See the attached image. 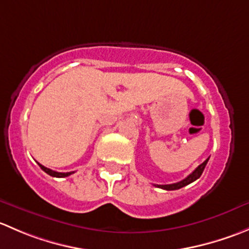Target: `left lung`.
<instances>
[{
    "label": "left lung",
    "instance_id": "8db88e82",
    "mask_svg": "<svg viewBox=\"0 0 249 249\" xmlns=\"http://www.w3.org/2000/svg\"><path fill=\"white\" fill-rule=\"evenodd\" d=\"M208 159H210V158H207V159H206L201 165H199V166H197L196 169H195L192 173H190V175L188 176V177H185L184 179H182V180H180V182L173 183V184H164V185L154 184V185H155V187L161 188V189H165V190H177V189H180V188L185 187V185L190 184V183H193V182H194V180H196L197 178H200V176L202 175L203 170H205L206 165H207Z\"/></svg>",
    "mask_w": 249,
    "mask_h": 249
}]
</instances>
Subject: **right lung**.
<instances>
[{"label":"right lung","instance_id":"add662e5","mask_svg":"<svg viewBox=\"0 0 249 249\" xmlns=\"http://www.w3.org/2000/svg\"><path fill=\"white\" fill-rule=\"evenodd\" d=\"M38 165H39V167H41V169L43 170L44 172L48 173V175H49V176H52V177L62 178V177H67V176H70V175H72V173H74V172H56V171H53V170L48 169V167H46V166H43V165H41V164H39V162H38Z\"/></svg>","mask_w":249,"mask_h":249}]
</instances>
